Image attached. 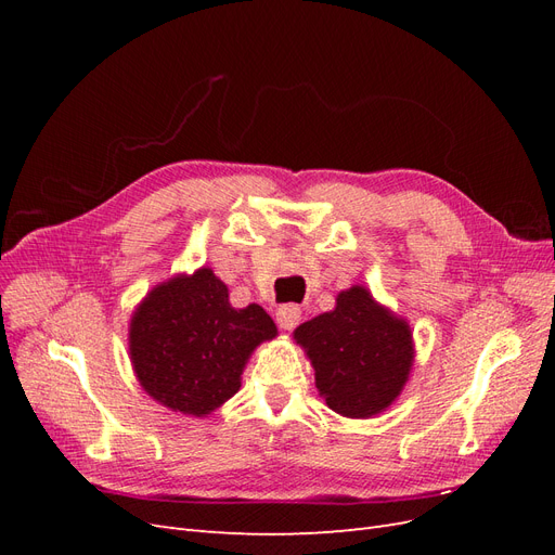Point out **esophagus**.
Segmentation results:
<instances>
[{
  "label": "esophagus",
  "instance_id": "34e87169",
  "mask_svg": "<svg viewBox=\"0 0 555 555\" xmlns=\"http://www.w3.org/2000/svg\"><path fill=\"white\" fill-rule=\"evenodd\" d=\"M275 322L282 331H294L300 322V308L298 306H282L275 312Z\"/></svg>",
  "mask_w": 555,
  "mask_h": 555
}]
</instances>
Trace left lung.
<instances>
[{
  "label": "left lung",
  "mask_w": 555,
  "mask_h": 555,
  "mask_svg": "<svg viewBox=\"0 0 555 555\" xmlns=\"http://www.w3.org/2000/svg\"><path fill=\"white\" fill-rule=\"evenodd\" d=\"M314 367V386L326 405L347 418H373L405 389L414 365V338L363 284L335 296V308L294 331Z\"/></svg>",
  "instance_id": "8db88e82"
}]
</instances>
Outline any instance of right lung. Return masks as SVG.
Listing matches in <instances>:
<instances>
[{
	"mask_svg": "<svg viewBox=\"0 0 555 555\" xmlns=\"http://www.w3.org/2000/svg\"><path fill=\"white\" fill-rule=\"evenodd\" d=\"M275 335L261 306L233 308L227 284L201 266L143 296L129 319V359L150 398L204 418L238 393L251 351Z\"/></svg>",
	"mask_w": 555,
	"mask_h": 555,
	"instance_id": "obj_1",
	"label": "right lung"
}]
</instances>
